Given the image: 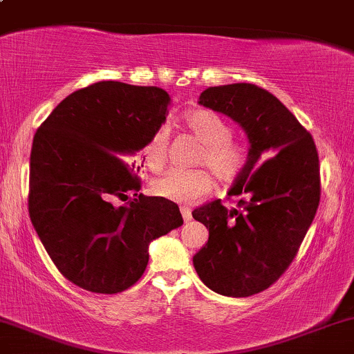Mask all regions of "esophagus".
Segmentation results:
<instances>
[{
  "label": "esophagus",
  "instance_id": "34e87169",
  "mask_svg": "<svg viewBox=\"0 0 354 354\" xmlns=\"http://www.w3.org/2000/svg\"><path fill=\"white\" fill-rule=\"evenodd\" d=\"M181 215H183V220L185 221H189L192 220V209H189L188 207H181Z\"/></svg>",
  "mask_w": 354,
  "mask_h": 354
}]
</instances>
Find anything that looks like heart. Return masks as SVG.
I'll return each mask as SVG.
<instances>
[{
    "mask_svg": "<svg viewBox=\"0 0 354 354\" xmlns=\"http://www.w3.org/2000/svg\"><path fill=\"white\" fill-rule=\"evenodd\" d=\"M185 126L201 147L198 149L195 162L208 166L216 180L230 185L242 176L250 161V147L247 142L232 138L234 129L221 115L212 111H195L185 118ZM169 133L166 127H158L138 156L142 165L153 173L162 169L168 159ZM208 169L196 168L188 171L171 169L156 178L151 189L156 196L178 203H192L207 195L213 186V178Z\"/></svg>",
    "mask_w": 354,
    "mask_h": 354,
    "instance_id": "obj_1",
    "label": "heart"
}]
</instances>
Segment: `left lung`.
<instances>
[{"mask_svg": "<svg viewBox=\"0 0 354 354\" xmlns=\"http://www.w3.org/2000/svg\"><path fill=\"white\" fill-rule=\"evenodd\" d=\"M200 104L245 129L250 161L228 193L236 208L215 200L193 209L209 232L193 263L221 296H254L284 274L308 234L321 198L319 156L309 131L259 85L209 87Z\"/></svg>", "mask_w": 354, "mask_h": 354, "instance_id": "left-lung-1", "label": "left lung"}]
</instances>
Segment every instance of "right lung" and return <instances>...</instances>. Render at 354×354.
I'll return each mask as SVG.
<instances>
[{
	"label": "right lung",
	"mask_w": 354,
	"mask_h": 354,
	"mask_svg": "<svg viewBox=\"0 0 354 354\" xmlns=\"http://www.w3.org/2000/svg\"><path fill=\"white\" fill-rule=\"evenodd\" d=\"M169 102L159 87L97 82L65 97L35 133L30 218L80 289H129L145 274L151 240L183 225L176 203L139 193V166L127 159L162 126Z\"/></svg>",
	"instance_id": "right-lung-1"
}]
</instances>
